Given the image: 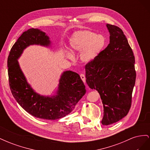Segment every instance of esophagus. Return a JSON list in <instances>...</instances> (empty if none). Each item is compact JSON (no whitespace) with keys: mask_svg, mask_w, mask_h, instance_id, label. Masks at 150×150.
Segmentation results:
<instances>
[{"mask_svg":"<svg viewBox=\"0 0 150 150\" xmlns=\"http://www.w3.org/2000/svg\"><path fill=\"white\" fill-rule=\"evenodd\" d=\"M80 76H81V79L83 80V81L84 83H85V82H86V77H85V75H84V74H81L80 75Z\"/></svg>","mask_w":150,"mask_h":150,"instance_id":"obj_1","label":"esophagus"}]
</instances>
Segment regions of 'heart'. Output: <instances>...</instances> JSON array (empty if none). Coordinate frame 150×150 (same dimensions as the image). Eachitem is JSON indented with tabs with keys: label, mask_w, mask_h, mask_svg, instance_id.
Wrapping results in <instances>:
<instances>
[{
	"label": "heart",
	"mask_w": 150,
	"mask_h": 150,
	"mask_svg": "<svg viewBox=\"0 0 150 150\" xmlns=\"http://www.w3.org/2000/svg\"><path fill=\"white\" fill-rule=\"evenodd\" d=\"M71 51L81 52L80 59L83 62L89 63L98 57L106 45V39L103 35L97 34L90 30H80L72 34L69 40ZM68 59H72L73 55L68 51H65Z\"/></svg>",
	"instance_id": "heart-1"
}]
</instances>
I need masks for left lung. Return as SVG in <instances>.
Returning <instances> with one entry per match:
<instances>
[{
  "mask_svg": "<svg viewBox=\"0 0 150 150\" xmlns=\"http://www.w3.org/2000/svg\"><path fill=\"white\" fill-rule=\"evenodd\" d=\"M110 44L94 61L85 66L86 83L100 94L104 115L101 123L110 125L123 118L131 105L136 81L134 56L122 30L107 24Z\"/></svg>",
  "mask_w": 150,
  "mask_h": 150,
  "instance_id": "obj_1",
  "label": "left lung"
}]
</instances>
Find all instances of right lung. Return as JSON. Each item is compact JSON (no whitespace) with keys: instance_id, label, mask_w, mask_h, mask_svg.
<instances>
[{"instance_id":"1","label":"right lung","mask_w":150,"mask_h":150,"mask_svg":"<svg viewBox=\"0 0 150 150\" xmlns=\"http://www.w3.org/2000/svg\"><path fill=\"white\" fill-rule=\"evenodd\" d=\"M34 44L47 47L51 42L46 33L32 28L24 32L11 49L7 67L11 93L19 105L32 116L44 120L59 119L74 110L86 93L85 86L78 73L67 71L61 76L56 96L36 93L27 82L17 61L24 49Z\"/></svg>"}]
</instances>
